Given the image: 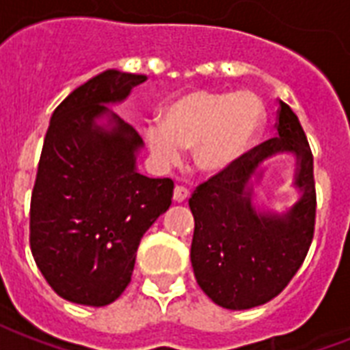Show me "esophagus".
<instances>
[{
  "instance_id": "34e87169",
  "label": "esophagus",
  "mask_w": 350,
  "mask_h": 350,
  "mask_svg": "<svg viewBox=\"0 0 350 350\" xmlns=\"http://www.w3.org/2000/svg\"><path fill=\"white\" fill-rule=\"evenodd\" d=\"M189 195H191V193L185 189V187H180V185H176L174 195H172V198H174V202H178V204H180V202H185V200L189 198Z\"/></svg>"
}]
</instances>
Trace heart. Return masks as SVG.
<instances>
[{
    "label": "heart",
    "instance_id": "1",
    "mask_svg": "<svg viewBox=\"0 0 350 350\" xmlns=\"http://www.w3.org/2000/svg\"><path fill=\"white\" fill-rule=\"evenodd\" d=\"M264 127L262 100L251 92L189 90L172 99L163 122L146 127V142L161 165H176L193 148L206 176H221L255 146Z\"/></svg>",
    "mask_w": 350,
    "mask_h": 350
}]
</instances>
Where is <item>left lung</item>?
Instances as JSON below:
<instances>
[{
	"instance_id": "obj_1",
	"label": "left lung",
	"mask_w": 350,
	"mask_h": 350,
	"mask_svg": "<svg viewBox=\"0 0 350 350\" xmlns=\"http://www.w3.org/2000/svg\"><path fill=\"white\" fill-rule=\"evenodd\" d=\"M278 154L295 157L293 187L299 191L283 213L258 205L254 193ZM315 206L308 138L298 116L279 100L278 138L245 153L189 198L195 217L191 264L198 286L225 309H251L275 298L308 255Z\"/></svg>"
}]
</instances>
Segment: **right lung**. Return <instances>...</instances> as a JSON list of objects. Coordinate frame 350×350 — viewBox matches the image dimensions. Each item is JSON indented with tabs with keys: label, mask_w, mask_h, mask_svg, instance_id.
I'll use <instances>...</instances> for the list:
<instances>
[{
	"label": "right lung",
	"mask_w": 350,
	"mask_h": 350,
	"mask_svg": "<svg viewBox=\"0 0 350 350\" xmlns=\"http://www.w3.org/2000/svg\"><path fill=\"white\" fill-rule=\"evenodd\" d=\"M144 80L107 69L69 93L50 118L29 243L49 285L72 304L100 308L120 298L142 236L172 202V180L138 172L144 142L108 108Z\"/></svg>",
	"instance_id": "obj_1"
}]
</instances>
